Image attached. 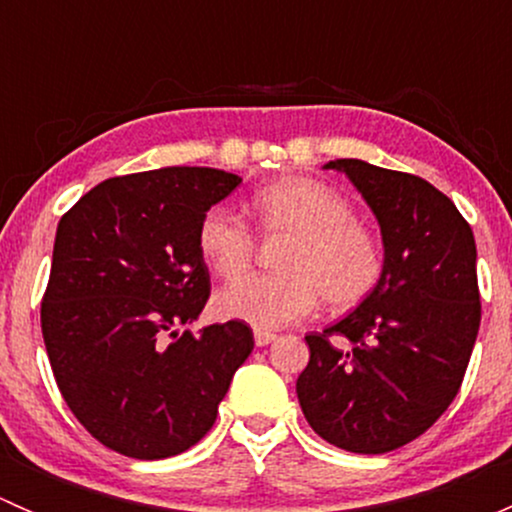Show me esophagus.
Returning <instances> with one entry per match:
<instances>
[{"label":"esophagus","mask_w":512,"mask_h":512,"mask_svg":"<svg viewBox=\"0 0 512 512\" xmlns=\"http://www.w3.org/2000/svg\"><path fill=\"white\" fill-rule=\"evenodd\" d=\"M277 339L275 332H262V329H257L255 332V344L257 347H267V344H272Z\"/></svg>","instance_id":"obj_1"}]
</instances>
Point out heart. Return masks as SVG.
<instances>
[{"label": "heart", "instance_id": "1", "mask_svg": "<svg viewBox=\"0 0 512 512\" xmlns=\"http://www.w3.org/2000/svg\"><path fill=\"white\" fill-rule=\"evenodd\" d=\"M252 213L267 240H287L277 255L282 272L247 275L220 289L215 309L225 319L267 332L307 317L319 299L332 309L356 307L379 285V240L322 180L292 175L265 185L252 198ZM198 247L205 265L230 280L252 267L257 237L240 215L210 208L200 220Z\"/></svg>", "mask_w": 512, "mask_h": 512}]
</instances>
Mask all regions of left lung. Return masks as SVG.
<instances>
[{
    "instance_id": "1",
    "label": "left lung",
    "mask_w": 512,
    "mask_h": 512,
    "mask_svg": "<svg viewBox=\"0 0 512 512\" xmlns=\"http://www.w3.org/2000/svg\"><path fill=\"white\" fill-rule=\"evenodd\" d=\"M374 210L384 272L342 322L307 334L297 399L309 426L352 453H389L456 399L480 327L476 240L453 200L418 175L332 160ZM344 336L352 350L333 347Z\"/></svg>"
}]
</instances>
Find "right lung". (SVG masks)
I'll list each match as a JSON object with an SVG mask.
<instances>
[{
  "instance_id": "right-lung-1",
  "label": "right lung",
  "mask_w": 512,
  "mask_h": 512,
  "mask_svg": "<svg viewBox=\"0 0 512 512\" xmlns=\"http://www.w3.org/2000/svg\"><path fill=\"white\" fill-rule=\"evenodd\" d=\"M237 185L215 168L118 175L56 227L46 354L71 414L121 456L156 461L195 446L255 347L237 319L178 332L210 297L200 220Z\"/></svg>"
}]
</instances>
